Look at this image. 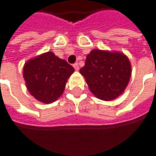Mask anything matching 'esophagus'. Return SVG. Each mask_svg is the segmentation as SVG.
Segmentation results:
<instances>
[{
    "label": "esophagus",
    "mask_w": 156,
    "mask_h": 156,
    "mask_svg": "<svg viewBox=\"0 0 156 156\" xmlns=\"http://www.w3.org/2000/svg\"><path fill=\"white\" fill-rule=\"evenodd\" d=\"M73 67H74V69H75L76 71H78V70H79V66H78V63H75V64L73 65Z\"/></svg>",
    "instance_id": "esophagus-1"
}]
</instances>
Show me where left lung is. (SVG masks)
Wrapping results in <instances>:
<instances>
[{
	"label": "left lung",
	"instance_id": "obj_1",
	"mask_svg": "<svg viewBox=\"0 0 156 156\" xmlns=\"http://www.w3.org/2000/svg\"><path fill=\"white\" fill-rule=\"evenodd\" d=\"M79 72L98 98L110 101L124 91L131 76V65L122 52L95 49Z\"/></svg>",
	"mask_w": 156,
	"mask_h": 156
}]
</instances>
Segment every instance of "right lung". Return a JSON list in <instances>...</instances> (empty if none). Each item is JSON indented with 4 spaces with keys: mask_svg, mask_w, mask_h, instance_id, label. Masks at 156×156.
I'll return each mask as SVG.
<instances>
[{
    "mask_svg": "<svg viewBox=\"0 0 156 156\" xmlns=\"http://www.w3.org/2000/svg\"><path fill=\"white\" fill-rule=\"evenodd\" d=\"M73 72L66 60L47 51L25 64L23 77L30 94L41 103L51 104L63 94Z\"/></svg>",
    "mask_w": 156,
    "mask_h": 156,
    "instance_id": "add662e5",
    "label": "right lung"
}]
</instances>
